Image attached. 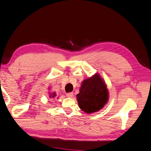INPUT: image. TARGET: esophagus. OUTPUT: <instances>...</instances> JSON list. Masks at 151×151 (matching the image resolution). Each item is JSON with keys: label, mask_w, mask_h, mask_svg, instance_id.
I'll use <instances>...</instances> for the list:
<instances>
[{"label": "esophagus", "mask_w": 151, "mask_h": 151, "mask_svg": "<svg viewBox=\"0 0 151 151\" xmlns=\"http://www.w3.org/2000/svg\"><path fill=\"white\" fill-rule=\"evenodd\" d=\"M73 92H69V93H66V96L68 97H73Z\"/></svg>", "instance_id": "34e87169"}]
</instances>
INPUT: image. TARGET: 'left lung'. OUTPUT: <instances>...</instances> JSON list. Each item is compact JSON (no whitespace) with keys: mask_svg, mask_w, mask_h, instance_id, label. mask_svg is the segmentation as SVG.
I'll return each mask as SVG.
<instances>
[{"mask_svg":"<svg viewBox=\"0 0 151 151\" xmlns=\"http://www.w3.org/2000/svg\"><path fill=\"white\" fill-rule=\"evenodd\" d=\"M77 100L80 109L87 113L98 111L104 107L108 100V91L98 74L83 81Z\"/></svg>","mask_w":151,"mask_h":151,"instance_id":"1","label":"left lung"}]
</instances>
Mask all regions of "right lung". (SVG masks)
I'll return each mask as SVG.
<instances>
[{"mask_svg": "<svg viewBox=\"0 0 151 151\" xmlns=\"http://www.w3.org/2000/svg\"><path fill=\"white\" fill-rule=\"evenodd\" d=\"M55 96V93H54L53 94L50 95V97H51V98H54V97Z\"/></svg>", "mask_w": 151, "mask_h": 151, "instance_id": "add662e5", "label": "right lung"}]
</instances>
